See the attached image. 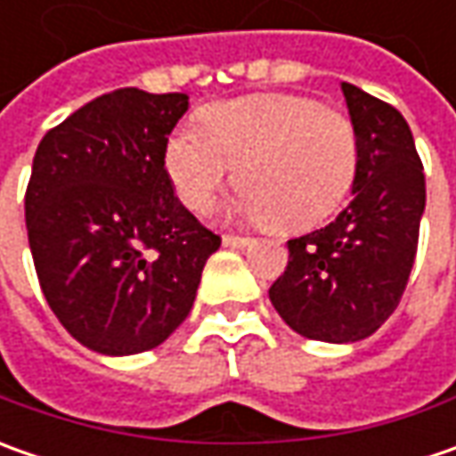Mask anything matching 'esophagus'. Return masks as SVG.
Listing matches in <instances>:
<instances>
[{
    "label": "esophagus",
    "instance_id": "1",
    "mask_svg": "<svg viewBox=\"0 0 456 456\" xmlns=\"http://www.w3.org/2000/svg\"><path fill=\"white\" fill-rule=\"evenodd\" d=\"M251 243H254L251 236H233V233L223 236V246L225 248H243V246H251Z\"/></svg>",
    "mask_w": 456,
    "mask_h": 456
}]
</instances>
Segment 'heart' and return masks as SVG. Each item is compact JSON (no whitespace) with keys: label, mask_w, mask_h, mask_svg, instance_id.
<instances>
[{"label":"heart","mask_w":456,"mask_h":456,"mask_svg":"<svg viewBox=\"0 0 456 456\" xmlns=\"http://www.w3.org/2000/svg\"><path fill=\"white\" fill-rule=\"evenodd\" d=\"M236 167V210L302 231L332 216L358 175L353 124L320 101L258 94L220 101L167 139L165 169L175 195L208 213Z\"/></svg>","instance_id":"1"}]
</instances>
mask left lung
<instances>
[{"mask_svg":"<svg viewBox=\"0 0 456 456\" xmlns=\"http://www.w3.org/2000/svg\"><path fill=\"white\" fill-rule=\"evenodd\" d=\"M358 136L353 200L320 231L291 238L289 264L269 289L273 309L302 338H370L401 302L427 205L424 167L406 118L342 83Z\"/></svg>","mask_w":456,"mask_h":456,"instance_id":"left-lung-1","label":"left lung"}]
</instances>
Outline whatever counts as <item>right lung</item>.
I'll return each instance as SVG.
<instances>
[{
	"mask_svg": "<svg viewBox=\"0 0 456 456\" xmlns=\"http://www.w3.org/2000/svg\"><path fill=\"white\" fill-rule=\"evenodd\" d=\"M184 94L118 88L45 134L25 195L29 251L61 324L103 355L151 350L190 314L220 238L175 198L167 136Z\"/></svg>",
	"mask_w": 456,
	"mask_h": 456,
	"instance_id": "add662e5",
	"label": "right lung"
}]
</instances>
